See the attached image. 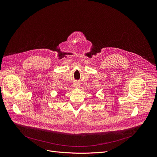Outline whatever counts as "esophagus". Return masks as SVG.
I'll use <instances>...</instances> for the list:
<instances>
[{
	"label": "esophagus",
	"mask_w": 157,
	"mask_h": 157,
	"mask_svg": "<svg viewBox=\"0 0 157 157\" xmlns=\"http://www.w3.org/2000/svg\"><path fill=\"white\" fill-rule=\"evenodd\" d=\"M79 83H78V82L75 83V87H79Z\"/></svg>",
	"instance_id": "34e87169"
}]
</instances>
